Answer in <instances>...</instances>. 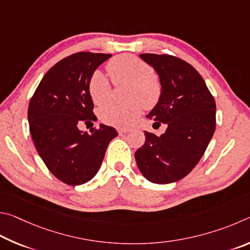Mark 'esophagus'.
I'll use <instances>...</instances> for the list:
<instances>
[{"label": "esophagus", "instance_id": "esophagus-1", "mask_svg": "<svg viewBox=\"0 0 250 250\" xmlns=\"http://www.w3.org/2000/svg\"><path fill=\"white\" fill-rule=\"evenodd\" d=\"M117 132H118V134H120V135H123V134L128 133L129 129H126V128H118Z\"/></svg>", "mask_w": 250, "mask_h": 250}]
</instances>
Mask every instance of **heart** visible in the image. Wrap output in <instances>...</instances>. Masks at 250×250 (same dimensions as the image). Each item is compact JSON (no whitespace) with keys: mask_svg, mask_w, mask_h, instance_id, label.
Segmentation results:
<instances>
[{"mask_svg":"<svg viewBox=\"0 0 250 250\" xmlns=\"http://www.w3.org/2000/svg\"><path fill=\"white\" fill-rule=\"evenodd\" d=\"M107 71L115 84L129 83L128 101L109 102L99 109L101 121L116 127H127L132 124L143 107L149 108L158 102L161 85L149 64L133 55H121L107 63ZM87 91L95 104H103L111 95V83L106 76L96 70L87 83Z\"/></svg>","mask_w":250,"mask_h":250,"instance_id":"1","label":"heart"}]
</instances>
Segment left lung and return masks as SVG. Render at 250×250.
<instances>
[{
	"mask_svg": "<svg viewBox=\"0 0 250 250\" xmlns=\"http://www.w3.org/2000/svg\"><path fill=\"white\" fill-rule=\"evenodd\" d=\"M139 57L154 68L161 85L158 103L147 117L167 129L161 136L145 132L135 159L147 180L167 185L185 178L202 158L215 132L216 105L203 78L185 60L169 55Z\"/></svg>",
	"mask_w": 250,
	"mask_h": 250,
	"instance_id": "8db88e82",
	"label": "left lung"
}]
</instances>
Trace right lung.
<instances>
[{"label": "right lung", "instance_id": "obj_1", "mask_svg": "<svg viewBox=\"0 0 250 250\" xmlns=\"http://www.w3.org/2000/svg\"><path fill=\"white\" fill-rule=\"evenodd\" d=\"M112 55L77 52L48 71L30 99L29 132L38 155L54 176L69 186L90 181L102 165L115 128L100 124L90 134L79 129L98 118L87 83ZM93 124V123H92Z\"/></svg>", "mask_w": 250, "mask_h": 250}]
</instances>
